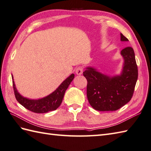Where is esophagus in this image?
<instances>
[{
    "label": "esophagus",
    "mask_w": 151,
    "mask_h": 151,
    "mask_svg": "<svg viewBox=\"0 0 151 151\" xmlns=\"http://www.w3.org/2000/svg\"><path fill=\"white\" fill-rule=\"evenodd\" d=\"M83 70H84V68H83L82 66H78L76 67V73L77 75H82L83 73Z\"/></svg>",
    "instance_id": "1"
}]
</instances>
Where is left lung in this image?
<instances>
[{
    "label": "left lung",
    "mask_w": 151,
    "mask_h": 151,
    "mask_svg": "<svg viewBox=\"0 0 151 151\" xmlns=\"http://www.w3.org/2000/svg\"><path fill=\"white\" fill-rule=\"evenodd\" d=\"M121 40L129 41L121 34ZM124 64L120 76L110 78L88 67L83 75L88 81L87 97L89 104L98 111H115L132 99L138 76L135 54L132 47L121 50Z\"/></svg>",
    "instance_id": "obj_1"
}]
</instances>
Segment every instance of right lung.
Returning <instances> with one entry per match:
<instances>
[{
  "mask_svg": "<svg viewBox=\"0 0 151 151\" xmlns=\"http://www.w3.org/2000/svg\"><path fill=\"white\" fill-rule=\"evenodd\" d=\"M74 77H75V75L74 74H72L60 84L56 90L47 97L38 99V100H30V99L22 97L17 92L15 88L14 82L13 81V88H14L15 99L25 108L34 113L43 114L55 110L62 103L66 89L69 87Z\"/></svg>",
  "mask_w": 151,
  "mask_h": 151,
  "instance_id": "1",
  "label": "right lung"
}]
</instances>
